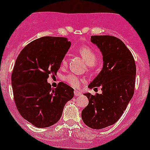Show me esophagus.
I'll list each match as a JSON object with an SVG mask.
<instances>
[{
    "mask_svg": "<svg viewBox=\"0 0 150 150\" xmlns=\"http://www.w3.org/2000/svg\"><path fill=\"white\" fill-rule=\"evenodd\" d=\"M74 95H75V96H79V95H82V92H80L79 91H77V90H75L74 91Z\"/></svg>",
    "mask_w": 150,
    "mask_h": 150,
    "instance_id": "esophagus-1",
    "label": "esophagus"
}]
</instances>
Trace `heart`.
I'll list each match as a JSON object with an SVG mask.
<instances>
[{
	"label": "heart",
	"instance_id": "1",
	"mask_svg": "<svg viewBox=\"0 0 150 150\" xmlns=\"http://www.w3.org/2000/svg\"><path fill=\"white\" fill-rule=\"evenodd\" d=\"M77 52L88 66H92L95 64L97 61V55L93 49L91 48L90 46H83L78 48ZM66 63L67 60L66 59H64L62 60V64H65ZM64 80L67 84L74 88H78L82 81V79L79 76L74 74H67V76H64Z\"/></svg>",
	"mask_w": 150,
	"mask_h": 150
}]
</instances>
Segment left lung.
I'll use <instances>...</instances> for the list:
<instances>
[{"mask_svg": "<svg viewBox=\"0 0 150 150\" xmlns=\"http://www.w3.org/2000/svg\"><path fill=\"white\" fill-rule=\"evenodd\" d=\"M103 55V68L88 85L101 88L102 93H86L88 104L82 119L87 126L101 129L120 120L134 92L136 64L132 52L121 40L110 35L91 36Z\"/></svg>", "mask_w": 150, "mask_h": 150, "instance_id": "1", "label": "left lung"}]
</instances>
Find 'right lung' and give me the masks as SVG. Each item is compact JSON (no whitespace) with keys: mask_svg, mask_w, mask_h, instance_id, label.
I'll return each mask as SVG.
<instances>
[{"mask_svg":"<svg viewBox=\"0 0 150 150\" xmlns=\"http://www.w3.org/2000/svg\"><path fill=\"white\" fill-rule=\"evenodd\" d=\"M71 43L67 38L43 37L30 42L17 57L11 81L16 105L21 116L37 128H46L60 120L64 107L74 97V88L47 83L55 75Z\"/></svg>","mask_w":150,"mask_h":150,"instance_id":"right-lung-1","label":"right lung"}]
</instances>
